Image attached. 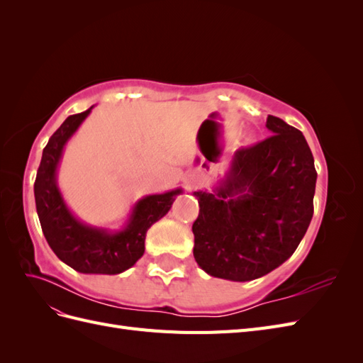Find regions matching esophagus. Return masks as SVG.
<instances>
[{"label": "esophagus", "mask_w": 363, "mask_h": 363, "mask_svg": "<svg viewBox=\"0 0 363 363\" xmlns=\"http://www.w3.org/2000/svg\"><path fill=\"white\" fill-rule=\"evenodd\" d=\"M195 184H196V180H192V182H189V183H188V188L191 189V188H194Z\"/></svg>", "instance_id": "esophagus-1"}]
</instances>
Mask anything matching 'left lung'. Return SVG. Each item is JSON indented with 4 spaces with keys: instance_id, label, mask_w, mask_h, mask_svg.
I'll return each mask as SVG.
<instances>
[{
    "instance_id": "obj_1",
    "label": "left lung",
    "mask_w": 363,
    "mask_h": 363,
    "mask_svg": "<svg viewBox=\"0 0 363 363\" xmlns=\"http://www.w3.org/2000/svg\"><path fill=\"white\" fill-rule=\"evenodd\" d=\"M271 136L238 150L213 192L196 191L194 257L208 276L250 281L286 262L313 216L316 171L300 130L268 115Z\"/></svg>"
}]
</instances>
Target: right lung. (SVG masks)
<instances>
[{
    "label": "right lung",
    "mask_w": 363,
    "mask_h": 363,
    "mask_svg": "<svg viewBox=\"0 0 363 363\" xmlns=\"http://www.w3.org/2000/svg\"><path fill=\"white\" fill-rule=\"evenodd\" d=\"M92 108L94 106L68 116L50 138L36 174L35 200L43 236L62 262L83 274L113 276L131 268L142 257L148 228L169 212L183 189L142 196L119 230L94 227L74 216L59 189L57 169L65 145Z\"/></svg>",
    "instance_id": "right-lung-1"
}]
</instances>
